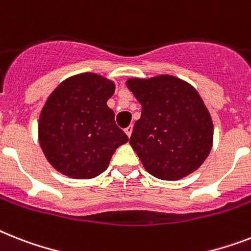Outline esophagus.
<instances>
[{"label": "esophagus", "instance_id": "1", "mask_svg": "<svg viewBox=\"0 0 251 251\" xmlns=\"http://www.w3.org/2000/svg\"><path fill=\"white\" fill-rule=\"evenodd\" d=\"M125 132H126V135H127V136H131V132H132V125L127 126V127H126V129H125Z\"/></svg>", "mask_w": 251, "mask_h": 251}]
</instances>
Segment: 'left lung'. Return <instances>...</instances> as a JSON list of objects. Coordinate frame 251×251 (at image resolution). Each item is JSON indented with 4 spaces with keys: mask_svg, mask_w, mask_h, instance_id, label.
<instances>
[{
    "mask_svg": "<svg viewBox=\"0 0 251 251\" xmlns=\"http://www.w3.org/2000/svg\"><path fill=\"white\" fill-rule=\"evenodd\" d=\"M142 104L130 144L151 175L184 178L201 166L213 146V121L195 89L176 77L126 81Z\"/></svg>",
    "mask_w": 251,
    "mask_h": 251,
    "instance_id": "obj_1",
    "label": "left lung"
}]
</instances>
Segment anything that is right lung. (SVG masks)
I'll use <instances>...</instances> for the list:
<instances>
[{
	"instance_id": "add662e5",
	"label": "right lung",
	"mask_w": 251,
	"mask_h": 251,
	"mask_svg": "<svg viewBox=\"0 0 251 251\" xmlns=\"http://www.w3.org/2000/svg\"><path fill=\"white\" fill-rule=\"evenodd\" d=\"M115 83L95 73H82L59 85L41 112L38 138L48 161L75 179L105 172L112 154L129 138L116 125L107 100Z\"/></svg>"
}]
</instances>
